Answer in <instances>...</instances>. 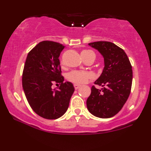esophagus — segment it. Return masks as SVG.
Here are the masks:
<instances>
[{
    "instance_id": "esophagus-1",
    "label": "esophagus",
    "mask_w": 151,
    "mask_h": 151,
    "mask_svg": "<svg viewBox=\"0 0 151 151\" xmlns=\"http://www.w3.org/2000/svg\"><path fill=\"white\" fill-rule=\"evenodd\" d=\"M74 86L75 89H78L79 88H80V85H78V84H74Z\"/></svg>"
}]
</instances>
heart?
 Segmentation results:
<instances>
[{"mask_svg": "<svg viewBox=\"0 0 151 151\" xmlns=\"http://www.w3.org/2000/svg\"><path fill=\"white\" fill-rule=\"evenodd\" d=\"M81 57L86 62L89 60L95 59V54L89 50H84L81 52ZM93 75L91 72L87 71L72 70L67 73L66 78L69 81L74 84H82L92 79Z\"/></svg>", "mask_w": 151, "mask_h": 151, "instance_id": "b5f03b06", "label": "heart"}]
</instances>
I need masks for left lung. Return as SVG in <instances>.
<instances>
[{"instance_id":"8db88e82","label":"left lung","mask_w":151,"mask_h":151,"mask_svg":"<svg viewBox=\"0 0 151 151\" xmlns=\"http://www.w3.org/2000/svg\"><path fill=\"white\" fill-rule=\"evenodd\" d=\"M104 58L105 67L86 100L88 110L95 116L106 119L115 116L127 101L132 86V66L124 50L113 42L98 41L89 43Z\"/></svg>"}]
</instances>
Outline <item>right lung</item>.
Returning <instances> with one entry per match:
<instances>
[{"label": "right lung", "mask_w": 151, "mask_h": 151, "mask_svg": "<svg viewBox=\"0 0 151 151\" xmlns=\"http://www.w3.org/2000/svg\"><path fill=\"white\" fill-rule=\"evenodd\" d=\"M65 45L53 41H42L29 52L26 58L22 84L32 110L46 119H57L67 111L74 88L64 82L60 57ZM54 83L60 84L56 90Z\"/></svg>", "instance_id": "add662e5"}]
</instances>
